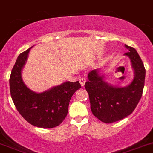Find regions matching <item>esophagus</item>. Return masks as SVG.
<instances>
[{"label": "esophagus", "instance_id": "esophagus-1", "mask_svg": "<svg viewBox=\"0 0 153 153\" xmlns=\"http://www.w3.org/2000/svg\"><path fill=\"white\" fill-rule=\"evenodd\" d=\"M79 81H80V84H81V85L83 86L84 85V84H85L86 80L85 78H80Z\"/></svg>", "mask_w": 153, "mask_h": 153}]
</instances>
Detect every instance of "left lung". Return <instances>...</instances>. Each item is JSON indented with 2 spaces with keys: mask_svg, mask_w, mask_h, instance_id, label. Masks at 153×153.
<instances>
[{
  "mask_svg": "<svg viewBox=\"0 0 153 153\" xmlns=\"http://www.w3.org/2000/svg\"><path fill=\"white\" fill-rule=\"evenodd\" d=\"M129 52L128 56L135 72V77L130 84L125 87H115L106 83L98 73V69L88 74L85 89L89 96L92 114L106 124L120 121L130 115L138 105L142 96L144 86V66L137 51L125 45Z\"/></svg>",
  "mask_w": 153,
  "mask_h": 153,
  "instance_id": "8db88e82",
  "label": "left lung"
}]
</instances>
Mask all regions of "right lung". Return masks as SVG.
Here are the masks:
<instances>
[{
    "mask_svg": "<svg viewBox=\"0 0 153 153\" xmlns=\"http://www.w3.org/2000/svg\"><path fill=\"white\" fill-rule=\"evenodd\" d=\"M31 48L18 55L12 68L10 78L11 97L17 110L27 122L38 127L50 129L65 119L71 98L81 86L79 81H67L41 93L29 89L23 81L21 70Z\"/></svg>",
    "mask_w": 153,
    "mask_h": 153,
    "instance_id": "1",
    "label": "right lung"
}]
</instances>
